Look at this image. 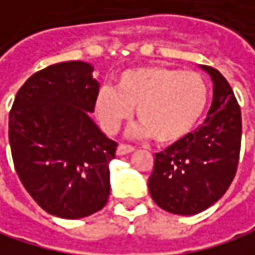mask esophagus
<instances>
[{
    "label": "esophagus",
    "mask_w": 255,
    "mask_h": 255,
    "mask_svg": "<svg viewBox=\"0 0 255 255\" xmlns=\"http://www.w3.org/2000/svg\"><path fill=\"white\" fill-rule=\"evenodd\" d=\"M133 151H134V148L130 145H119L116 149V154L118 155H127V154H131Z\"/></svg>",
    "instance_id": "34e87169"
}]
</instances>
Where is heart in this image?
<instances>
[{
  "label": "heart",
  "instance_id": "1",
  "mask_svg": "<svg viewBox=\"0 0 255 255\" xmlns=\"http://www.w3.org/2000/svg\"><path fill=\"white\" fill-rule=\"evenodd\" d=\"M209 101V85L197 71L164 65H143L122 71L116 89L103 86L94 110L107 133H116L136 107L140 119L130 136L152 137L172 145L188 137L202 121Z\"/></svg>",
  "mask_w": 255,
  "mask_h": 255
}]
</instances>
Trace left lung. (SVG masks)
Listing matches in <instances>:
<instances>
[{"instance_id":"8db88e82","label":"left lung","mask_w":255,"mask_h":255,"mask_svg":"<svg viewBox=\"0 0 255 255\" xmlns=\"http://www.w3.org/2000/svg\"><path fill=\"white\" fill-rule=\"evenodd\" d=\"M214 83L212 106L199 128L155 154L148 181L152 200L176 215H196L217 203L230 187L241 151L242 118L224 76L199 65Z\"/></svg>"}]
</instances>
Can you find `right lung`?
Masks as SVG:
<instances>
[{
  "mask_svg": "<svg viewBox=\"0 0 255 255\" xmlns=\"http://www.w3.org/2000/svg\"><path fill=\"white\" fill-rule=\"evenodd\" d=\"M83 61L49 65L17 91L8 115L16 173L47 214L79 220L104 208L116 142L88 115L100 83Z\"/></svg>",
  "mask_w": 255,
  "mask_h": 255,
  "instance_id": "right-lung-1",
  "label": "right lung"
}]
</instances>
